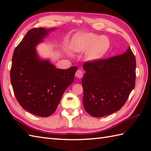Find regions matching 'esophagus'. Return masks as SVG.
<instances>
[{
	"instance_id": "esophagus-1",
	"label": "esophagus",
	"mask_w": 151,
	"mask_h": 151,
	"mask_svg": "<svg viewBox=\"0 0 151 151\" xmlns=\"http://www.w3.org/2000/svg\"><path fill=\"white\" fill-rule=\"evenodd\" d=\"M75 76L78 78H81L82 77V76H83V73H82V70L81 69H78V70H76Z\"/></svg>"
}]
</instances>
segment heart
I'll return each instance as SVG.
<instances>
[{
    "instance_id": "1",
    "label": "heart",
    "mask_w": 151,
    "mask_h": 151,
    "mask_svg": "<svg viewBox=\"0 0 151 151\" xmlns=\"http://www.w3.org/2000/svg\"><path fill=\"white\" fill-rule=\"evenodd\" d=\"M110 42L106 36L93 33L75 35L71 41V48L76 52L86 53V60L95 62L102 58L109 50Z\"/></svg>"
}]
</instances>
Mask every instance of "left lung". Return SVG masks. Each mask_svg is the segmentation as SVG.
Listing matches in <instances>:
<instances>
[{
    "instance_id": "1",
    "label": "left lung",
    "mask_w": 151,
    "mask_h": 151,
    "mask_svg": "<svg viewBox=\"0 0 151 151\" xmlns=\"http://www.w3.org/2000/svg\"><path fill=\"white\" fill-rule=\"evenodd\" d=\"M136 65L130 47L121 55L86 62L82 80L86 111L102 117L119 110L135 86Z\"/></svg>"
}]
</instances>
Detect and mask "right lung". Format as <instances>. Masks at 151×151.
Masks as SVG:
<instances>
[{"label":"right lung","mask_w":151,"mask_h":151,"mask_svg":"<svg viewBox=\"0 0 151 151\" xmlns=\"http://www.w3.org/2000/svg\"><path fill=\"white\" fill-rule=\"evenodd\" d=\"M55 28L31 29L15 49L10 78L16 99L24 110L40 117L52 115L65 89L74 81L77 67L58 69L41 59L36 47Z\"/></svg>","instance_id":"1"}]
</instances>
